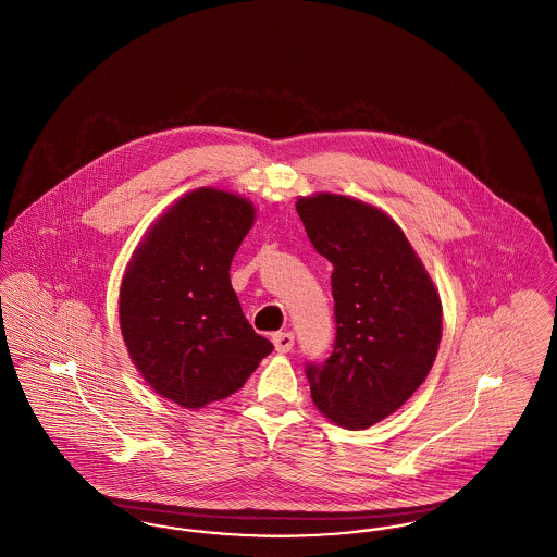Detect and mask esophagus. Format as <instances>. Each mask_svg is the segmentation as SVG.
Masks as SVG:
<instances>
[{
  "label": "esophagus",
  "instance_id": "obj_1",
  "mask_svg": "<svg viewBox=\"0 0 557 557\" xmlns=\"http://www.w3.org/2000/svg\"><path fill=\"white\" fill-rule=\"evenodd\" d=\"M273 345L277 352H290L294 346V334L292 332H277L273 334Z\"/></svg>",
  "mask_w": 557,
  "mask_h": 557
}]
</instances>
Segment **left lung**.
Here are the masks:
<instances>
[{"label":"left lung","mask_w":557,"mask_h":557,"mask_svg":"<svg viewBox=\"0 0 557 557\" xmlns=\"http://www.w3.org/2000/svg\"><path fill=\"white\" fill-rule=\"evenodd\" d=\"M296 212L334 267L336 343L305 370L311 397L330 422L363 430L422 386L443 336L441 296L386 212L323 191L298 198Z\"/></svg>","instance_id":"1"}]
</instances>
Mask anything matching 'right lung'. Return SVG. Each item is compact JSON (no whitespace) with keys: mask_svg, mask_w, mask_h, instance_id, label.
Masks as SVG:
<instances>
[{"mask_svg":"<svg viewBox=\"0 0 557 557\" xmlns=\"http://www.w3.org/2000/svg\"><path fill=\"white\" fill-rule=\"evenodd\" d=\"M252 223L246 198L194 189L148 230L123 275L119 319L133 366L186 409L234 395L273 350L244 318L230 280Z\"/></svg>","mask_w":557,"mask_h":557,"instance_id":"obj_1","label":"right lung"}]
</instances>
